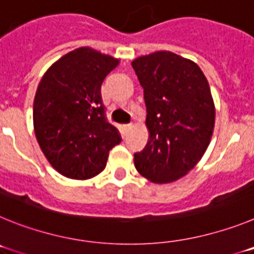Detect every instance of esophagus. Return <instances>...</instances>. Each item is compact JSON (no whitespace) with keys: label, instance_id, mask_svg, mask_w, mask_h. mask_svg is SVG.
Segmentation results:
<instances>
[{"label":"esophagus","instance_id":"1","mask_svg":"<svg viewBox=\"0 0 254 254\" xmlns=\"http://www.w3.org/2000/svg\"><path fill=\"white\" fill-rule=\"evenodd\" d=\"M122 128H123V131H125V132H128L129 129L132 128V125H125V126H123V127H122Z\"/></svg>","mask_w":254,"mask_h":254}]
</instances>
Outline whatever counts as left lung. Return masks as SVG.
Wrapping results in <instances>:
<instances>
[{
	"mask_svg": "<svg viewBox=\"0 0 254 254\" xmlns=\"http://www.w3.org/2000/svg\"><path fill=\"white\" fill-rule=\"evenodd\" d=\"M131 64L143 89L149 131L134 167L152 183H172L193 169L208 147L215 126L210 85L198 64L169 51Z\"/></svg>",
	"mask_w": 254,
	"mask_h": 254,
	"instance_id": "left-lung-1",
	"label": "left lung"
}]
</instances>
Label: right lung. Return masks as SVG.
<instances>
[{
    "mask_svg": "<svg viewBox=\"0 0 254 254\" xmlns=\"http://www.w3.org/2000/svg\"><path fill=\"white\" fill-rule=\"evenodd\" d=\"M118 64V58L81 47L56 61L38 85L35 137L49 164L67 178L98 176L121 142L116 127L107 122L100 94L104 78Z\"/></svg>",
    "mask_w": 254,
    "mask_h": 254,
    "instance_id": "1",
    "label": "right lung"
}]
</instances>
